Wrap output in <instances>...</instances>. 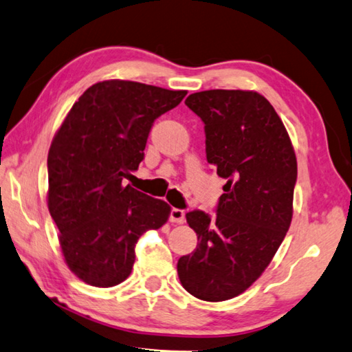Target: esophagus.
I'll return each instance as SVG.
<instances>
[{"mask_svg": "<svg viewBox=\"0 0 352 352\" xmlns=\"http://www.w3.org/2000/svg\"><path fill=\"white\" fill-rule=\"evenodd\" d=\"M170 221L177 223V225H183L184 223V210L174 208L170 210Z\"/></svg>", "mask_w": 352, "mask_h": 352, "instance_id": "34e87169", "label": "esophagus"}]
</instances>
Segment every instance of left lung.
I'll return each instance as SVG.
<instances>
[{
	"label": "left lung",
	"mask_w": 352,
	"mask_h": 352,
	"mask_svg": "<svg viewBox=\"0 0 352 352\" xmlns=\"http://www.w3.org/2000/svg\"><path fill=\"white\" fill-rule=\"evenodd\" d=\"M186 106L203 120L206 158L226 180L217 215L186 214L192 254L177 263L184 289L204 302L245 292L271 263L292 220L297 158L276 109L255 91H203Z\"/></svg>",
	"instance_id": "8db88e82"
}]
</instances>
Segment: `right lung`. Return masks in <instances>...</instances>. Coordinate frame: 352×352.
Segmentation results:
<instances>
[{"label":"right lung","mask_w":352,"mask_h":352,"mask_svg":"<svg viewBox=\"0 0 352 352\" xmlns=\"http://www.w3.org/2000/svg\"><path fill=\"white\" fill-rule=\"evenodd\" d=\"M186 94L137 81H100L75 101L56 131L47 155V208L66 265L85 283L124 282L138 239L168 221V203L123 180L144 158L154 121Z\"/></svg>","instance_id":"add662e5"}]
</instances>
